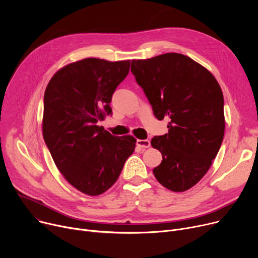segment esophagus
I'll return each instance as SVG.
<instances>
[{"label": "esophagus", "mask_w": 258, "mask_h": 258, "mask_svg": "<svg viewBox=\"0 0 258 258\" xmlns=\"http://www.w3.org/2000/svg\"><path fill=\"white\" fill-rule=\"evenodd\" d=\"M137 145L140 147V148H148L151 146V141L150 140H137Z\"/></svg>", "instance_id": "obj_1"}]
</instances>
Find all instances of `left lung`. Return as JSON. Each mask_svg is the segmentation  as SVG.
<instances>
[{
  "instance_id": "obj_1",
  "label": "left lung",
  "mask_w": 258,
  "mask_h": 258,
  "mask_svg": "<svg viewBox=\"0 0 258 258\" xmlns=\"http://www.w3.org/2000/svg\"><path fill=\"white\" fill-rule=\"evenodd\" d=\"M131 71L156 118L170 119L168 134L152 139L163 159L155 177L171 191H186L204 177L222 145V89L206 68L180 53L134 59Z\"/></svg>"
}]
</instances>
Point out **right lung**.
<instances>
[{"label":"right lung","mask_w":258,"mask_h":258,"mask_svg":"<svg viewBox=\"0 0 258 258\" xmlns=\"http://www.w3.org/2000/svg\"><path fill=\"white\" fill-rule=\"evenodd\" d=\"M130 66L131 60L81 59L58 70L45 91L46 145L64 179L88 196L114 185L136 146L133 136L116 137L97 125L112 114V96Z\"/></svg>","instance_id":"add662e5"}]
</instances>
